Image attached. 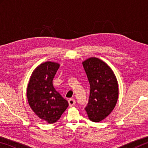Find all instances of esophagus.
I'll return each instance as SVG.
<instances>
[{
    "mask_svg": "<svg viewBox=\"0 0 148 148\" xmlns=\"http://www.w3.org/2000/svg\"><path fill=\"white\" fill-rule=\"evenodd\" d=\"M75 103H76V101H75V100L73 99H70L69 100V106L72 107L75 104Z\"/></svg>",
    "mask_w": 148,
    "mask_h": 148,
    "instance_id": "34e87169",
    "label": "esophagus"
}]
</instances>
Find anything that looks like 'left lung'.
<instances>
[{
	"label": "left lung",
	"instance_id": "left-lung-1",
	"mask_svg": "<svg viewBox=\"0 0 148 148\" xmlns=\"http://www.w3.org/2000/svg\"><path fill=\"white\" fill-rule=\"evenodd\" d=\"M82 64L90 85L89 102L85 110L91 121L100 122L116 106L119 95L117 80L112 69L97 57H90Z\"/></svg>",
	"mask_w": 148,
	"mask_h": 148
}]
</instances>
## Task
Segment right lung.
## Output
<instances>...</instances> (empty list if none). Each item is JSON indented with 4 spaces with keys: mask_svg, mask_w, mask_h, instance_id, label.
<instances>
[{
    "mask_svg": "<svg viewBox=\"0 0 148 148\" xmlns=\"http://www.w3.org/2000/svg\"><path fill=\"white\" fill-rule=\"evenodd\" d=\"M60 64L46 61L35 69L27 89L30 107L40 119L48 123L59 119L69 103L53 86V79Z\"/></svg>",
    "mask_w": 148,
    "mask_h": 148,
    "instance_id": "obj_1",
    "label": "right lung"
}]
</instances>
